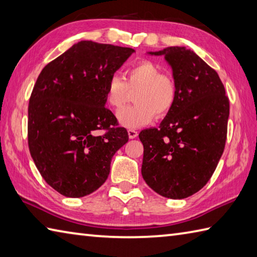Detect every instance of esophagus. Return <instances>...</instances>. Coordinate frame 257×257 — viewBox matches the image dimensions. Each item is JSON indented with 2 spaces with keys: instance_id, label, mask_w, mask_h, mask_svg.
<instances>
[{
  "instance_id": "esophagus-1",
  "label": "esophagus",
  "mask_w": 257,
  "mask_h": 257,
  "mask_svg": "<svg viewBox=\"0 0 257 257\" xmlns=\"http://www.w3.org/2000/svg\"><path fill=\"white\" fill-rule=\"evenodd\" d=\"M127 133H128V138L130 139H135L136 136L139 135L138 134V131H135V130H128Z\"/></svg>"
}]
</instances>
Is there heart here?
I'll use <instances>...</instances> for the list:
<instances>
[{"instance_id": "1", "label": "heart", "mask_w": 257, "mask_h": 257, "mask_svg": "<svg viewBox=\"0 0 257 257\" xmlns=\"http://www.w3.org/2000/svg\"><path fill=\"white\" fill-rule=\"evenodd\" d=\"M136 91L135 105L124 108L117 114L118 123L130 130L150 124L155 116L164 117L176 101V85L173 78L162 74L158 65L142 61L127 70L124 81L113 75L107 82L105 98L107 105L119 111L127 101V92Z\"/></svg>"}]
</instances>
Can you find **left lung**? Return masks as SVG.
<instances>
[{
	"label": "left lung",
	"mask_w": 257,
	"mask_h": 257,
	"mask_svg": "<svg viewBox=\"0 0 257 257\" xmlns=\"http://www.w3.org/2000/svg\"><path fill=\"white\" fill-rule=\"evenodd\" d=\"M148 54L163 55L171 66L176 101L159 128L139 135L142 176L158 194L181 200L200 191L216 169L226 141L228 98L217 73L193 51L171 46Z\"/></svg>",
	"instance_id": "left-lung-1"
}]
</instances>
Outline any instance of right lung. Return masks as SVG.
<instances>
[{
	"instance_id": "obj_1",
	"label": "right lung",
	"mask_w": 257,
	"mask_h": 257,
	"mask_svg": "<svg viewBox=\"0 0 257 257\" xmlns=\"http://www.w3.org/2000/svg\"><path fill=\"white\" fill-rule=\"evenodd\" d=\"M131 48L81 41L46 65L29 104L30 153L45 182L60 194L83 197L103 185L116 151L127 143L105 107V88ZM98 129L108 132L98 136Z\"/></svg>"
}]
</instances>
